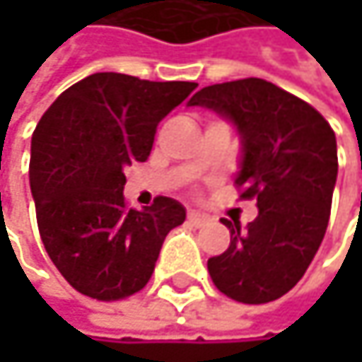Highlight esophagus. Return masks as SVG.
<instances>
[{
	"mask_svg": "<svg viewBox=\"0 0 362 362\" xmlns=\"http://www.w3.org/2000/svg\"><path fill=\"white\" fill-rule=\"evenodd\" d=\"M188 222L194 224V226H201V224L207 222V216H205V214H199V211H194V209H190V211H188Z\"/></svg>",
	"mask_w": 362,
	"mask_h": 362,
	"instance_id": "obj_1",
	"label": "esophagus"
}]
</instances>
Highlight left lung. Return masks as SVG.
Here are the masks:
<instances>
[{
  "instance_id": "8db88e82",
  "label": "left lung",
  "mask_w": 362,
  "mask_h": 362,
  "mask_svg": "<svg viewBox=\"0 0 362 362\" xmlns=\"http://www.w3.org/2000/svg\"><path fill=\"white\" fill-rule=\"evenodd\" d=\"M188 107L216 110L237 127L235 184L241 199L257 205L245 228L222 218L230 245L207 259L211 281L243 304L279 300L304 276L325 237L337 178L335 134L308 103L257 77L207 86Z\"/></svg>"
}]
</instances>
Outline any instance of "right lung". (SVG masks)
I'll use <instances>...</instances> for the list:
<instances>
[{
  "label": "right lung",
  "instance_id": "right-lung-1",
  "mask_svg": "<svg viewBox=\"0 0 362 362\" xmlns=\"http://www.w3.org/2000/svg\"><path fill=\"white\" fill-rule=\"evenodd\" d=\"M197 88L94 73L64 90L39 119L29 180L43 247L79 293L112 302L140 291L168 233L186 209L157 197L125 205L123 170L146 161L159 121Z\"/></svg>",
  "mask_w": 362,
  "mask_h": 362
}]
</instances>
